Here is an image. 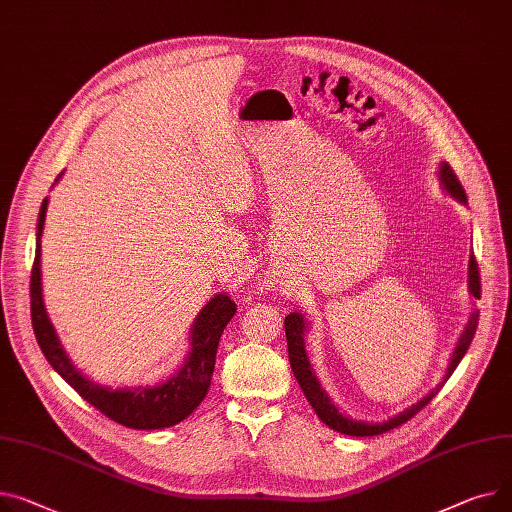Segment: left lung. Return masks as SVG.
Returning a JSON list of instances; mask_svg holds the SVG:
<instances>
[{
  "label": "left lung",
  "instance_id": "8db88e82",
  "mask_svg": "<svg viewBox=\"0 0 512 512\" xmlns=\"http://www.w3.org/2000/svg\"><path fill=\"white\" fill-rule=\"evenodd\" d=\"M438 181L442 185V189H445L453 199H457L459 203H467V195L459 183V179L455 177L453 168L447 164V162H440V168H438ZM467 284H469V294L473 298H480L482 294V282H480V271H478V263H475V257L471 253L469 257V269H467ZM478 319H480V311L475 309L459 337L457 342V348L451 356V362H449V368L445 372V377H442V381L428 393L424 395L420 401H416L414 405L405 407L403 412H399L397 416L385 420V422H364V420H354L346 414H342L337 410V407L333 405V401L329 399V395L325 393V389L321 387V381L317 379V374L309 362V356H306V344H304V337L306 333H309V321H306V317L302 313H290L284 321V327H286V339H288V358H290V366H292V372L294 377L304 393V397L309 399V403L313 405V410L317 412V416L321 418L323 424H327L331 430L335 432H342V434H348V436H377V434H383V432H389L401 424H405L410 418H414L424 405H428V401H432V397L442 389V385H445L449 381V377L453 374V370L459 366V362L463 360L465 352L469 350V344L471 339L475 335V329H478Z\"/></svg>",
  "mask_w": 512,
  "mask_h": 512
}]
</instances>
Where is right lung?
<instances>
[{
	"instance_id": "1",
	"label": "right lung",
	"mask_w": 512,
	"mask_h": 512,
	"mask_svg": "<svg viewBox=\"0 0 512 512\" xmlns=\"http://www.w3.org/2000/svg\"><path fill=\"white\" fill-rule=\"evenodd\" d=\"M61 175L55 179V183ZM49 197L43 199L37 222V253L30 276V315L37 342L61 379L74 387L98 412L113 422L135 430H160L183 422L208 395L216 364L218 342L224 327L236 313V304L226 292L216 294L203 306L189 331V354L183 366L154 387H105L90 381L65 354L61 339L47 315L41 278V236Z\"/></svg>"
}]
</instances>
